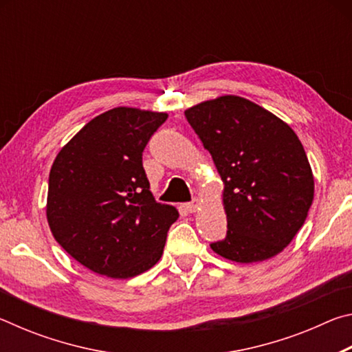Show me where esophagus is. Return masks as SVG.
Returning a JSON list of instances; mask_svg holds the SVG:
<instances>
[{"instance_id":"esophagus-1","label":"esophagus","mask_w":352,"mask_h":352,"mask_svg":"<svg viewBox=\"0 0 352 352\" xmlns=\"http://www.w3.org/2000/svg\"><path fill=\"white\" fill-rule=\"evenodd\" d=\"M199 205H200V201H199L197 199H194L192 201H189V204L184 205V208H186V210H188L189 212H195V211H197Z\"/></svg>"}]
</instances>
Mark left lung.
I'll return each mask as SVG.
<instances>
[{
	"mask_svg": "<svg viewBox=\"0 0 352 352\" xmlns=\"http://www.w3.org/2000/svg\"><path fill=\"white\" fill-rule=\"evenodd\" d=\"M225 184L228 231L212 242L225 259L250 264L289 245L314 200V175L296 133L273 113L239 96L184 111Z\"/></svg>",
	"mask_w": 352,
	"mask_h": 352,
	"instance_id": "8db88e82",
	"label": "left lung"
}]
</instances>
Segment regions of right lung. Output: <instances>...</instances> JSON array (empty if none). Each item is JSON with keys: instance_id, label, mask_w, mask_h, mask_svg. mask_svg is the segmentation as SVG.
Returning <instances> with one entry per match:
<instances>
[{"instance_id": "1", "label": "right lung", "mask_w": 352, "mask_h": 352, "mask_svg": "<svg viewBox=\"0 0 352 352\" xmlns=\"http://www.w3.org/2000/svg\"><path fill=\"white\" fill-rule=\"evenodd\" d=\"M166 119L130 107L109 110L52 163L47 223L65 252L94 273L132 278L162 258L178 211L153 199L142 151Z\"/></svg>"}]
</instances>
